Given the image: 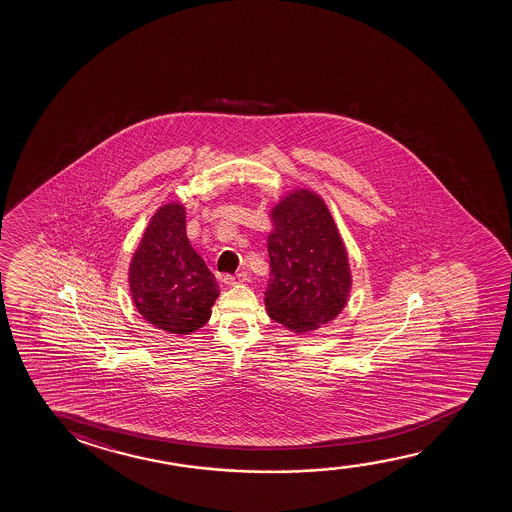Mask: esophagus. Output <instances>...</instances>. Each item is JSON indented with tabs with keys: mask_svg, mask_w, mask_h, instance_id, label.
Instances as JSON below:
<instances>
[{
	"mask_svg": "<svg viewBox=\"0 0 512 512\" xmlns=\"http://www.w3.org/2000/svg\"><path fill=\"white\" fill-rule=\"evenodd\" d=\"M246 276H248L246 273L227 274L224 281L227 285H239V283L246 281Z\"/></svg>",
	"mask_w": 512,
	"mask_h": 512,
	"instance_id": "1",
	"label": "esophagus"
}]
</instances>
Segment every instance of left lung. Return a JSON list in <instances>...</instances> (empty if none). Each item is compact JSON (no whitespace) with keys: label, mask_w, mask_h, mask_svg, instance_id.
Segmentation results:
<instances>
[{"label":"left lung","mask_w":512,"mask_h":512,"mask_svg":"<svg viewBox=\"0 0 512 512\" xmlns=\"http://www.w3.org/2000/svg\"><path fill=\"white\" fill-rule=\"evenodd\" d=\"M271 217L267 313L294 332L316 330L348 301L351 274L343 239L325 203L309 190L285 197Z\"/></svg>","instance_id":"1"}]
</instances>
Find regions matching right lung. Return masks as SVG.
<instances>
[{"label": "right lung", "instance_id": "obj_1", "mask_svg": "<svg viewBox=\"0 0 512 512\" xmlns=\"http://www.w3.org/2000/svg\"><path fill=\"white\" fill-rule=\"evenodd\" d=\"M129 287L136 308L157 329L189 334L210 320L220 288L190 245L182 204H166L150 220L131 260Z\"/></svg>", "mask_w": 512, "mask_h": 512}]
</instances>
